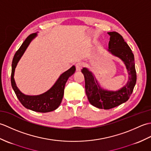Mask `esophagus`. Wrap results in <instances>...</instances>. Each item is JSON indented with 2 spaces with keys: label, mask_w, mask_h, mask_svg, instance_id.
<instances>
[{
  "label": "esophagus",
  "mask_w": 151,
  "mask_h": 151,
  "mask_svg": "<svg viewBox=\"0 0 151 151\" xmlns=\"http://www.w3.org/2000/svg\"><path fill=\"white\" fill-rule=\"evenodd\" d=\"M83 67V63L82 62H78L76 63V69L77 71H79L82 69V68Z\"/></svg>",
  "instance_id": "obj_1"
}]
</instances>
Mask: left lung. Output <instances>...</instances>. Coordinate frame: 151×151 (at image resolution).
I'll list each match as a JSON object with an SVG mask.
<instances>
[{
    "mask_svg": "<svg viewBox=\"0 0 151 151\" xmlns=\"http://www.w3.org/2000/svg\"><path fill=\"white\" fill-rule=\"evenodd\" d=\"M110 36L108 52L121 59L126 66L129 78L127 84L117 91L102 88L94 74L84 67L82 73L85 78L86 93L88 101L95 107L109 110L129 100L136 83V72L134 56L130 47L121 35L116 32H108Z\"/></svg>",
    "mask_w": 151,
    "mask_h": 151,
    "instance_id": "1",
    "label": "left lung"
}]
</instances>
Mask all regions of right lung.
<instances>
[{"label":"right lung","mask_w":151,"mask_h":151,"mask_svg":"<svg viewBox=\"0 0 151 151\" xmlns=\"http://www.w3.org/2000/svg\"><path fill=\"white\" fill-rule=\"evenodd\" d=\"M37 36V33H34L28 36L20 48L15 52L12 64L11 83L12 88L18 98L19 101L27 109L34 111L46 113L55 110L59 107L64 93V88L67 80L75 72V66L73 65L69 69L63 73L58 78L56 82L47 91L38 95H27L19 90L14 80L15 69L19 61L23 55L25 50L30 42Z\"/></svg>","instance_id":"right-lung-1"}]
</instances>
